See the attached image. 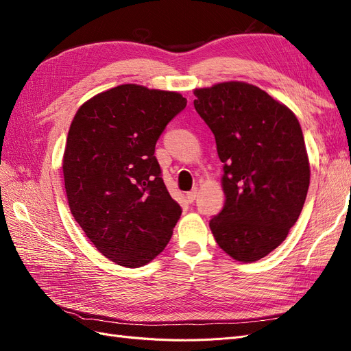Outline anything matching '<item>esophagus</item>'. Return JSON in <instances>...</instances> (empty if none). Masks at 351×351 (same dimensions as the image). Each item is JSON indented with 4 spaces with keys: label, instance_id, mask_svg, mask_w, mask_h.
<instances>
[{
    "label": "esophagus",
    "instance_id": "1",
    "mask_svg": "<svg viewBox=\"0 0 351 351\" xmlns=\"http://www.w3.org/2000/svg\"><path fill=\"white\" fill-rule=\"evenodd\" d=\"M186 197H187V200L190 202V204H193V202L197 197V187H195L193 190H190V192L186 195Z\"/></svg>",
    "mask_w": 351,
    "mask_h": 351
}]
</instances>
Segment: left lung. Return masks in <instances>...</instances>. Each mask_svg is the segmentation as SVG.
Masks as SVG:
<instances>
[{"instance_id":"left-lung-1","label":"left lung","mask_w":351,"mask_h":351,"mask_svg":"<svg viewBox=\"0 0 351 351\" xmlns=\"http://www.w3.org/2000/svg\"><path fill=\"white\" fill-rule=\"evenodd\" d=\"M193 93L224 162L226 204L209 221L210 231L232 259L256 262L285 240L304 205L311 165L300 123L287 105L246 82Z\"/></svg>"}]
</instances>
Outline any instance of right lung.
<instances>
[{
  "mask_svg": "<svg viewBox=\"0 0 351 351\" xmlns=\"http://www.w3.org/2000/svg\"><path fill=\"white\" fill-rule=\"evenodd\" d=\"M186 104L178 92L127 83L82 104L70 124L62 156L69 208L93 246L121 267L156 258L182 215L154 154Z\"/></svg>",
  "mask_w": 351,
  "mask_h": 351,
  "instance_id": "add662e5",
  "label": "right lung"
}]
</instances>
